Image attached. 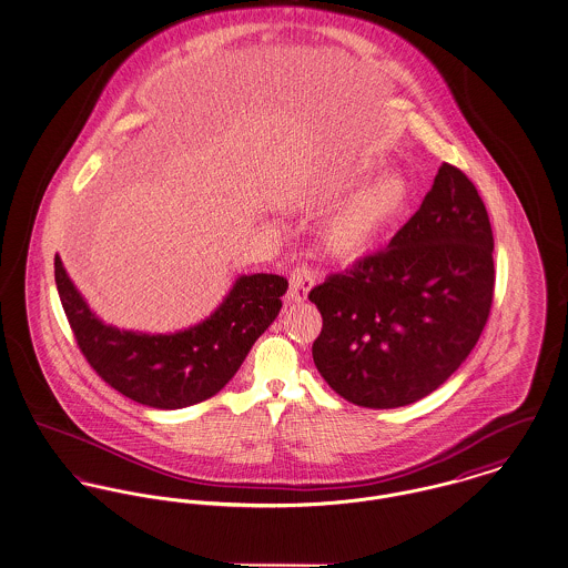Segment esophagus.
Returning <instances> with one entry per match:
<instances>
[{"label": "esophagus", "mask_w": 568, "mask_h": 568, "mask_svg": "<svg viewBox=\"0 0 568 568\" xmlns=\"http://www.w3.org/2000/svg\"><path fill=\"white\" fill-rule=\"evenodd\" d=\"M314 271L307 266H297L291 273V286H288V302L302 303L305 302L310 288L314 286Z\"/></svg>", "instance_id": "esophagus-1"}]
</instances>
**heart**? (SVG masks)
Masks as SVG:
<instances>
[{"instance_id": "b5f03b06", "label": "heart", "mask_w": 568, "mask_h": 568, "mask_svg": "<svg viewBox=\"0 0 568 568\" xmlns=\"http://www.w3.org/2000/svg\"><path fill=\"white\" fill-rule=\"evenodd\" d=\"M377 172L371 161L357 163L344 172L334 185L336 195H344L362 187ZM412 204V183L398 174H385L366 190L353 195L341 211L327 222L323 239L327 250L338 258H359L368 254L378 241L396 226Z\"/></svg>"}]
</instances>
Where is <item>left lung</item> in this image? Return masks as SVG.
Returning <instances> with one entry per match:
<instances>
[{
  "instance_id": "obj_1",
  "label": "left lung",
  "mask_w": 568,
  "mask_h": 568,
  "mask_svg": "<svg viewBox=\"0 0 568 568\" xmlns=\"http://www.w3.org/2000/svg\"><path fill=\"white\" fill-rule=\"evenodd\" d=\"M493 288L487 206L463 170L442 163L416 215L387 247L310 291L323 316L314 364L357 407L412 405L471 353L491 314Z\"/></svg>"
}]
</instances>
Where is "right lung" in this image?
Returning a JSON list of instances; mask_svg holds the SVG:
<instances>
[{"instance_id":"obj_1","label":"right lung","mask_w":568,"mask_h":568,"mask_svg":"<svg viewBox=\"0 0 568 568\" xmlns=\"http://www.w3.org/2000/svg\"><path fill=\"white\" fill-rule=\"evenodd\" d=\"M55 284L92 371L122 396L154 409H183L215 396L275 321L288 288L282 275H243L204 323L170 336H146L101 323L58 256Z\"/></svg>"}]
</instances>
